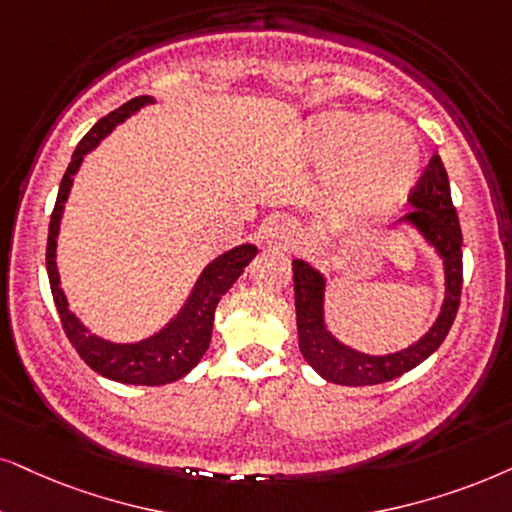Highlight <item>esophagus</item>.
<instances>
[{
  "label": "esophagus",
  "mask_w": 512,
  "mask_h": 512,
  "mask_svg": "<svg viewBox=\"0 0 512 512\" xmlns=\"http://www.w3.org/2000/svg\"><path fill=\"white\" fill-rule=\"evenodd\" d=\"M262 234H264V238H269V241H274V243H290V241H295V236L300 234V231H297V224L293 222V219L276 215V217H271L267 224H264Z\"/></svg>",
  "instance_id": "34e87169"
}]
</instances>
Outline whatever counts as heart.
<instances>
[{
	"mask_svg": "<svg viewBox=\"0 0 512 512\" xmlns=\"http://www.w3.org/2000/svg\"><path fill=\"white\" fill-rule=\"evenodd\" d=\"M309 153L335 168L333 196L359 210H380L409 191L418 172L416 134L394 118L331 113L309 129Z\"/></svg>",
	"mask_w": 512,
	"mask_h": 512,
	"instance_id": "1",
	"label": "heart"
}]
</instances>
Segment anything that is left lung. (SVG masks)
Here are the masks:
<instances>
[{
  "label": "left lung",
  "mask_w": 512,
  "mask_h": 512,
  "mask_svg": "<svg viewBox=\"0 0 512 512\" xmlns=\"http://www.w3.org/2000/svg\"><path fill=\"white\" fill-rule=\"evenodd\" d=\"M409 200L413 212L406 215L413 224L423 231V236L435 245L444 260L446 269V300L442 314L432 331L411 345L404 352L390 354V357H366L340 345L323 326V278L321 274L304 264L293 260V283H295V314H297V338H300V352L307 364L314 368L321 378L331 380L335 385H380L387 380L399 378L411 368L423 364L435 349L442 345L449 335L458 314L463 290V234L454 203H451L449 177H446L444 163L435 153L428 167L420 174L416 186L411 189Z\"/></svg>",
  "instance_id": "obj_1"
}]
</instances>
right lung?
<instances>
[{"label":"right lung","mask_w":512,"mask_h":512,"mask_svg":"<svg viewBox=\"0 0 512 512\" xmlns=\"http://www.w3.org/2000/svg\"><path fill=\"white\" fill-rule=\"evenodd\" d=\"M146 103H153L151 96H137V99L122 103L106 118H101L96 125L84 134V139L77 144L73 160H70L66 174L61 179V189L51 212L49 222V241H47V271H49V286L54 295L58 316H61V326L66 331L70 345L80 354L84 364L94 368L96 373L106 375V378L118 380V383L129 385H167L174 380L184 378L193 366L198 364L205 349L210 347L212 338V321H215V307L222 300V295L234 286V281L243 274L252 257L257 255L255 245H238V248L224 252L215 262L208 264L203 276L198 278L196 288L181 309V314L174 319L170 326L163 328L153 338L141 340L137 345H113L96 335L84 331L80 321L70 314L63 290L58 288V269H56V236L58 224H61L63 203H66L70 186H73L75 172L80 170L84 153H89L99 141L106 137L115 125L129 118L134 111H139Z\"/></svg>","instance_id":"obj_1"}]
</instances>
